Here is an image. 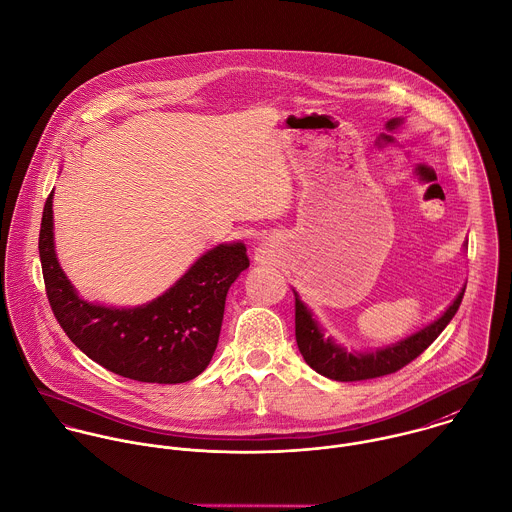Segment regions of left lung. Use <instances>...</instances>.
I'll return each instance as SVG.
<instances>
[{
	"label": "left lung",
	"mask_w": 512,
	"mask_h": 512,
	"mask_svg": "<svg viewBox=\"0 0 512 512\" xmlns=\"http://www.w3.org/2000/svg\"><path fill=\"white\" fill-rule=\"evenodd\" d=\"M465 294V286L457 294V298L447 306V310L435 318L431 324L421 328L419 332L403 338V340L383 345L375 351H347L332 336H326V330L316 320L314 312L302 302L300 294L294 290L296 298V341L300 353L306 363L316 369L320 375L330 377L334 381H361L373 379L381 375L395 373L417 355H421L437 336L447 328V324L457 314L461 300Z\"/></svg>",
	"instance_id": "1"
}]
</instances>
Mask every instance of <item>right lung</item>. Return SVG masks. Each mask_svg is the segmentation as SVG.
<instances>
[{"instance_id":"add662e5","label":"right lung","mask_w":512,"mask_h":512,"mask_svg":"<svg viewBox=\"0 0 512 512\" xmlns=\"http://www.w3.org/2000/svg\"><path fill=\"white\" fill-rule=\"evenodd\" d=\"M39 258L51 310L69 340L105 369L145 383H184L206 369L226 294L250 266L244 242H226L206 250L167 292L143 306L87 302L57 260L53 192L43 208Z\"/></svg>"}]
</instances>
